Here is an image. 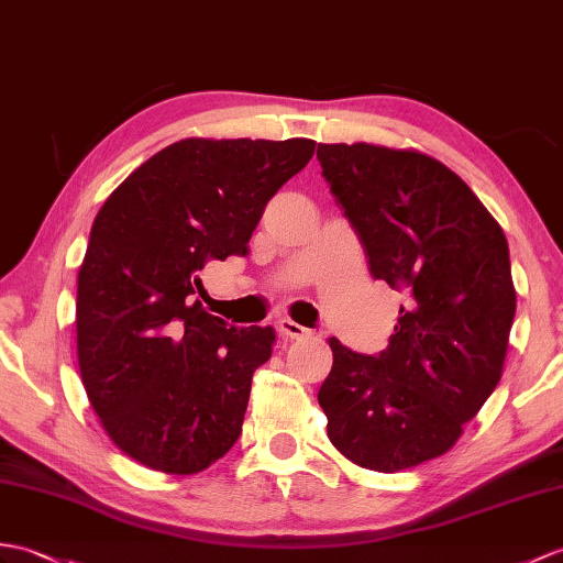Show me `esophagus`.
I'll return each mask as SVG.
<instances>
[{"label":"esophagus","mask_w":563,"mask_h":563,"mask_svg":"<svg viewBox=\"0 0 563 563\" xmlns=\"http://www.w3.org/2000/svg\"><path fill=\"white\" fill-rule=\"evenodd\" d=\"M278 331H280V335H285V338H292V341H297V338L309 335V329H305V325H299V323H295V321H290V319H280V321H278Z\"/></svg>","instance_id":"esophagus-1"}]
</instances>
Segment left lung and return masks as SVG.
<instances>
[{"label":"left lung","mask_w":563,"mask_h":563,"mask_svg":"<svg viewBox=\"0 0 563 563\" xmlns=\"http://www.w3.org/2000/svg\"><path fill=\"white\" fill-rule=\"evenodd\" d=\"M317 158L372 276L405 295L378 355L331 338L319 405L345 459L398 473L446 453L499 384L516 317L508 244L473 189L424 153L319 143Z\"/></svg>","instance_id":"left-lung-1"}]
</instances>
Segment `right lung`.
Listing matches in <instances>:
<instances>
[{
  "mask_svg": "<svg viewBox=\"0 0 563 563\" xmlns=\"http://www.w3.org/2000/svg\"><path fill=\"white\" fill-rule=\"evenodd\" d=\"M311 155L309 139H185L98 211L78 271V369L104 431L141 465L194 475L240 439L276 331L208 313L201 271L250 252L266 203Z\"/></svg>",
  "mask_w": 563,
  "mask_h": 563,
  "instance_id": "obj_1",
  "label": "right lung"
}]
</instances>
